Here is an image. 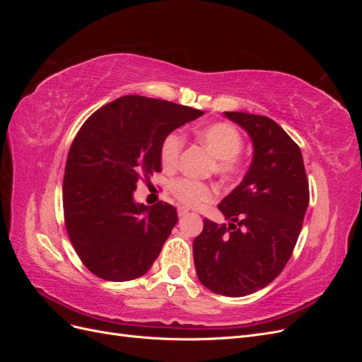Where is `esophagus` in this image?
Listing matches in <instances>:
<instances>
[{
	"label": "esophagus",
	"instance_id": "1",
	"mask_svg": "<svg viewBox=\"0 0 362 362\" xmlns=\"http://www.w3.org/2000/svg\"><path fill=\"white\" fill-rule=\"evenodd\" d=\"M189 214V210H185V208H178V216L180 217H184V216H187Z\"/></svg>",
	"mask_w": 362,
	"mask_h": 362
}]
</instances>
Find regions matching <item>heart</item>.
<instances>
[{
  "instance_id": "heart-1",
  "label": "heart",
  "mask_w": 362,
  "mask_h": 362,
  "mask_svg": "<svg viewBox=\"0 0 362 362\" xmlns=\"http://www.w3.org/2000/svg\"><path fill=\"white\" fill-rule=\"evenodd\" d=\"M198 139L216 157V172L225 178H233L240 173L238 154L243 149V139L237 128L229 124H213L202 128ZM184 139L178 133H170L163 139L160 146V158L166 168L177 166L180 161ZM170 192L182 205L198 208L216 199L214 185L193 181L190 178H177L170 182Z\"/></svg>"
}]
</instances>
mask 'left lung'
Here are the masks:
<instances>
[{
    "label": "left lung",
    "instance_id": "8db88e82",
    "mask_svg": "<svg viewBox=\"0 0 362 362\" xmlns=\"http://www.w3.org/2000/svg\"><path fill=\"white\" fill-rule=\"evenodd\" d=\"M254 145L243 181L217 205L228 225L204 218L193 242L199 281L217 294L240 298L264 288L290 259L310 202L299 146L275 120L225 112Z\"/></svg>",
    "mask_w": 362,
    "mask_h": 362
}]
</instances>
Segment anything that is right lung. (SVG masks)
I'll return each instance as SVG.
<instances>
[{"label":"right lung","instance_id":"add662e5","mask_svg":"<svg viewBox=\"0 0 362 362\" xmlns=\"http://www.w3.org/2000/svg\"><path fill=\"white\" fill-rule=\"evenodd\" d=\"M204 112L127 95L96 110L76 133L64 168L63 211L83 264L105 281L136 279L151 269L178 222L175 206L134 202L140 180L161 170L160 146Z\"/></svg>","mask_w":362,"mask_h":362}]
</instances>
